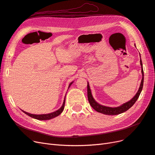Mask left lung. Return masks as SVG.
I'll return each instance as SVG.
<instances>
[{"label":"left lung","instance_id":"obj_1","mask_svg":"<svg viewBox=\"0 0 155 155\" xmlns=\"http://www.w3.org/2000/svg\"><path fill=\"white\" fill-rule=\"evenodd\" d=\"M140 65H141V67H142V79L141 83H140L138 91L137 92V94H135V96L130 101L125 103V104H122L119 107H106L104 105H101L98 104V103L97 101H96V100L94 99V97L92 95V92H91L90 86H89V83H88V82H87L88 100L89 101V104H90V105H91V107L93 108L94 109L98 112H100V113L107 114V115H117V114H120L121 113H123V112L127 111L135 104V102L137 101V100H138L140 93H141V92L142 91L143 85V79H144L143 76H143V67H142V61L141 58H140Z\"/></svg>","mask_w":155,"mask_h":155}]
</instances>
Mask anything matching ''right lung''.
Listing matches in <instances>:
<instances>
[{
    "label": "right lung",
    "mask_w": 155,
    "mask_h": 155,
    "mask_svg": "<svg viewBox=\"0 0 155 155\" xmlns=\"http://www.w3.org/2000/svg\"><path fill=\"white\" fill-rule=\"evenodd\" d=\"M72 83H73V82H71L69 84L68 88L70 86H71ZM65 96H64V100L63 101V104L62 106L61 107L60 109H59L58 110H56L55 112H51V113L45 114H33L28 113V112H25V111L22 110V111L24 112V113H25L26 114H27L28 116L31 117V118L37 119V120H48L52 119L56 116H58L59 114H61V112L63 111L64 108V104H65Z\"/></svg>",
    "instance_id": "obj_1"
}]
</instances>
